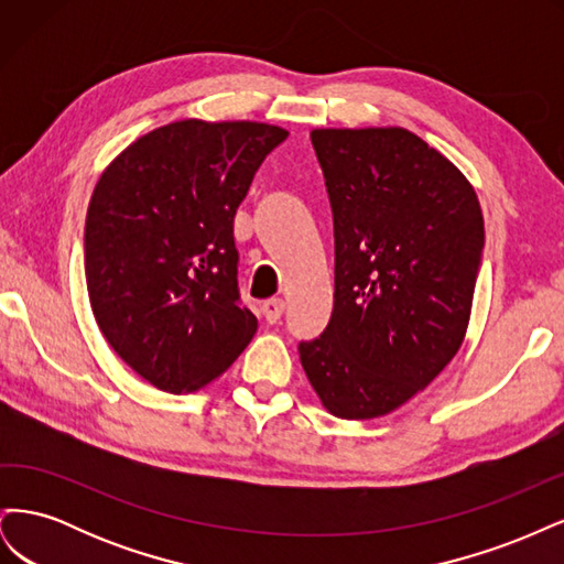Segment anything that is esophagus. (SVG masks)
<instances>
[{
    "label": "esophagus",
    "instance_id": "obj_1",
    "mask_svg": "<svg viewBox=\"0 0 564 564\" xmlns=\"http://www.w3.org/2000/svg\"><path fill=\"white\" fill-rule=\"evenodd\" d=\"M261 313H263V317L270 324H275L282 317V313H284V301L282 299H268V301H263L261 303Z\"/></svg>",
    "mask_w": 564,
    "mask_h": 564
}]
</instances>
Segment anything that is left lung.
I'll use <instances>...</instances> for the list:
<instances>
[{
  "instance_id": "1",
  "label": "left lung",
  "mask_w": 564,
  "mask_h": 564,
  "mask_svg": "<svg viewBox=\"0 0 564 564\" xmlns=\"http://www.w3.org/2000/svg\"><path fill=\"white\" fill-rule=\"evenodd\" d=\"M334 212V311L301 344L322 406L348 421L395 412L464 344L485 218L475 187L402 127L313 129Z\"/></svg>"
}]
</instances>
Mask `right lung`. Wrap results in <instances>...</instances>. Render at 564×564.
I'll return each mask as SVG.
<instances>
[{"instance_id": "obj_1", "label": "right lung", "mask_w": 564, "mask_h": 564, "mask_svg": "<svg viewBox=\"0 0 564 564\" xmlns=\"http://www.w3.org/2000/svg\"><path fill=\"white\" fill-rule=\"evenodd\" d=\"M289 135L263 122L181 119L100 174L84 230L91 311L112 350L164 392H195L249 346L259 319L237 292L235 212Z\"/></svg>"}]
</instances>
